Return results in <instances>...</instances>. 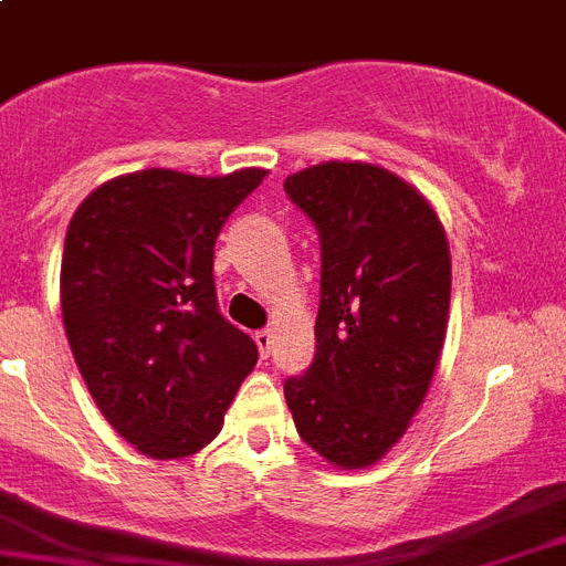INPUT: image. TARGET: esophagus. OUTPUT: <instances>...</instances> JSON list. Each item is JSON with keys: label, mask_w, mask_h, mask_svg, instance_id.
I'll return each mask as SVG.
<instances>
[{"label": "esophagus", "mask_w": 566, "mask_h": 566, "mask_svg": "<svg viewBox=\"0 0 566 566\" xmlns=\"http://www.w3.org/2000/svg\"><path fill=\"white\" fill-rule=\"evenodd\" d=\"M272 342H274L272 331H258L255 334V345L258 350H261V359H266V356L272 354Z\"/></svg>", "instance_id": "34e87169"}]
</instances>
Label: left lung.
<instances>
[{"label":"left lung","instance_id":"obj_1","mask_svg":"<svg viewBox=\"0 0 566 566\" xmlns=\"http://www.w3.org/2000/svg\"><path fill=\"white\" fill-rule=\"evenodd\" d=\"M319 232L317 350L283 392L300 438L367 469L403 438L446 339L452 258L434 207L370 163H323L283 181Z\"/></svg>","mask_w":566,"mask_h":566}]
</instances>
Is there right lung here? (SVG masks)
Listing matches in <instances>:
<instances>
[{
  "label": "right lung",
  "mask_w": 566,
  "mask_h": 566,
  "mask_svg": "<svg viewBox=\"0 0 566 566\" xmlns=\"http://www.w3.org/2000/svg\"><path fill=\"white\" fill-rule=\"evenodd\" d=\"M263 176L137 170L103 181L72 216L66 339L103 418L145 458L205 449L255 367V342L219 314L212 249Z\"/></svg>",
  "instance_id": "1"
}]
</instances>
